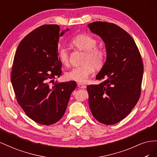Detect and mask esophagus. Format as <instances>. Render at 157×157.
<instances>
[{
	"label": "esophagus",
	"instance_id": "obj_1",
	"mask_svg": "<svg viewBox=\"0 0 157 157\" xmlns=\"http://www.w3.org/2000/svg\"><path fill=\"white\" fill-rule=\"evenodd\" d=\"M77 86L78 87V88H82V89H84V88H86V86H85V85H84V84H81V83H78L77 84Z\"/></svg>",
	"mask_w": 157,
	"mask_h": 157
}]
</instances>
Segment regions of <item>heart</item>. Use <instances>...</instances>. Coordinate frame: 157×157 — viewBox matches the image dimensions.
Listing matches in <instances>:
<instances>
[{"instance_id": "1", "label": "heart", "mask_w": 157, "mask_h": 157, "mask_svg": "<svg viewBox=\"0 0 157 157\" xmlns=\"http://www.w3.org/2000/svg\"><path fill=\"white\" fill-rule=\"evenodd\" d=\"M96 40L88 35H78L71 40V44L79 50L84 51V55L81 66L75 67L65 73V77L70 80L84 82L88 80L94 68L99 69L104 63V52L96 47ZM58 58L61 64L67 66L69 63V52L65 48L58 50Z\"/></svg>"}]
</instances>
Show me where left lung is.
<instances>
[{
  "label": "left lung",
  "mask_w": 157,
  "mask_h": 157,
  "mask_svg": "<svg viewBox=\"0 0 157 157\" xmlns=\"http://www.w3.org/2000/svg\"><path fill=\"white\" fill-rule=\"evenodd\" d=\"M88 27L101 38L107 53L105 63L96 77L103 81L87 86L90 109L99 122L114 124L124 119L139 100L143 62L135 41L120 27L102 21Z\"/></svg>",
  "instance_id": "obj_1"
}]
</instances>
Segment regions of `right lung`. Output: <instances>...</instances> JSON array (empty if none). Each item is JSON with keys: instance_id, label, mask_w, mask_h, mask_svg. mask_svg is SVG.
Returning <instances> with one entry per match:
<instances>
[{"instance_id": "add662e5", "label": "right lung", "mask_w": 157, "mask_h": 157, "mask_svg": "<svg viewBox=\"0 0 157 157\" xmlns=\"http://www.w3.org/2000/svg\"><path fill=\"white\" fill-rule=\"evenodd\" d=\"M67 31L60 32L59 26L54 24L38 27L21 41L14 56L11 82L17 101L26 115L40 124L61 119L77 87L75 81L48 84L61 75L58 42Z\"/></svg>"}]
</instances>
